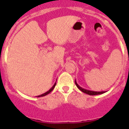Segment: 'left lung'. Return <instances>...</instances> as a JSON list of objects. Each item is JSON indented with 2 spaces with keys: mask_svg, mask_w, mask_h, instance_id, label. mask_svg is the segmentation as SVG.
I'll use <instances>...</instances> for the list:
<instances>
[{
  "mask_svg": "<svg viewBox=\"0 0 129 129\" xmlns=\"http://www.w3.org/2000/svg\"><path fill=\"white\" fill-rule=\"evenodd\" d=\"M75 83H76V85L77 86V87L81 91H82L83 92L85 93L86 94H88V95H99V94H102L105 93V91H102V92H95V91H92V90H88L85 89V88H83L82 87H81L79 85H78L76 82V81L75 80Z\"/></svg>",
  "mask_w": 129,
  "mask_h": 129,
  "instance_id": "obj_1",
  "label": "left lung"
}]
</instances>
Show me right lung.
Here are the masks:
<instances>
[{
  "instance_id": "1",
  "label": "right lung",
  "mask_w": 129,
  "mask_h": 129,
  "mask_svg": "<svg viewBox=\"0 0 129 129\" xmlns=\"http://www.w3.org/2000/svg\"><path fill=\"white\" fill-rule=\"evenodd\" d=\"M55 85H56V82H55V83H54V85H53V86H52V87L48 91H47V92H45V93H44V94H41V95H38V96H37V97H43V96H45V95H47V94H48L49 93H50V92H52V90H53V88H55Z\"/></svg>"
}]
</instances>
